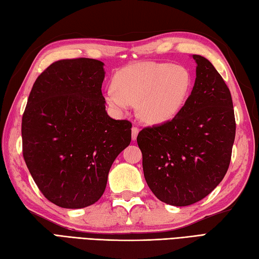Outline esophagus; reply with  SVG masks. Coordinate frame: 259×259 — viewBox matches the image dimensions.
<instances>
[{"instance_id": "esophagus-1", "label": "esophagus", "mask_w": 259, "mask_h": 259, "mask_svg": "<svg viewBox=\"0 0 259 259\" xmlns=\"http://www.w3.org/2000/svg\"><path fill=\"white\" fill-rule=\"evenodd\" d=\"M139 132H140V130L137 128L136 126H133V127H132V140H133V141L136 140L137 135H139Z\"/></svg>"}]
</instances>
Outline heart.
Wrapping results in <instances>:
<instances>
[{"label":"heart","instance_id":"obj_1","mask_svg":"<svg viewBox=\"0 0 259 259\" xmlns=\"http://www.w3.org/2000/svg\"><path fill=\"white\" fill-rule=\"evenodd\" d=\"M191 87L187 68L168 62H141L116 73L114 87L105 92V99L118 112L139 102L137 113L143 122L164 124L181 113Z\"/></svg>","mask_w":259,"mask_h":259}]
</instances>
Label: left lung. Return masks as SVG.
<instances>
[{
	"label": "left lung",
	"instance_id": "1",
	"mask_svg": "<svg viewBox=\"0 0 259 259\" xmlns=\"http://www.w3.org/2000/svg\"><path fill=\"white\" fill-rule=\"evenodd\" d=\"M192 58L197 77L181 113L137 135L147 186L177 207L200 201L223 181L236 135L229 88L208 59Z\"/></svg>",
	"mask_w": 259,
	"mask_h": 259
}]
</instances>
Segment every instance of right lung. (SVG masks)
<instances>
[{
    "label": "right lung",
    "instance_id": "right-lung-1",
    "mask_svg": "<svg viewBox=\"0 0 259 259\" xmlns=\"http://www.w3.org/2000/svg\"><path fill=\"white\" fill-rule=\"evenodd\" d=\"M104 63L58 60L36 78L22 116L25 164L42 194L58 207L97 202L113 162L132 139V123L110 118Z\"/></svg>",
    "mask_w": 259,
    "mask_h": 259
}]
</instances>
